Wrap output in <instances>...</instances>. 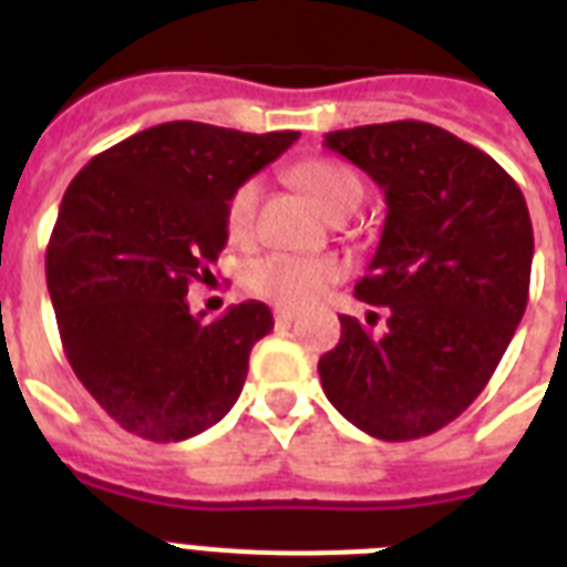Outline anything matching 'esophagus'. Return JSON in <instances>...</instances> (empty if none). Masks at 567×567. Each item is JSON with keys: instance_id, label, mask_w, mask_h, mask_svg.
<instances>
[{"instance_id": "1", "label": "esophagus", "mask_w": 567, "mask_h": 567, "mask_svg": "<svg viewBox=\"0 0 567 567\" xmlns=\"http://www.w3.org/2000/svg\"><path fill=\"white\" fill-rule=\"evenodd\" d=\"M274 318H276V323H279V327H288V323H293V318H297V311L288 309V306H276Z\"/></svg>"}]
</instances>
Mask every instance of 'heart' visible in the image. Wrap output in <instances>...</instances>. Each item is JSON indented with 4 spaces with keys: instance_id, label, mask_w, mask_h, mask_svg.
I'll return each mask as SVG.
<instances>
[{
    "instance_id": "obj_1",
    "label": "heart",
    "mask_w": 567,
    "mask_h": 567,
    "mask_svg": "<svg viewBox=\"0 0 567 567\" xmlns=\"http://www.w3.org/2000/svg\"><path fill=\"white\" fill-rule=\"evenodd\" d=\"M293 179L309 190L311 199L327 214L347 208V205L362 203V182L347 164L332 158H311L293 171ZM258 182H240L231 190L226 203V229L231 238H247L256 223L258 208ZM341 276V265L336 258L297 256V252H270L256 258L247 267V285L267 300L282 302V306H309L327 291L329 282Z\"/></svg>"
}]
</instances>
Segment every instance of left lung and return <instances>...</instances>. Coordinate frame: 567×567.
<instances>
[{
    "label": "left lung",
    "instance_id": "1",
    "mask_svg": "<svg viewBox=\"0 0 567 567\" xmlns=\"http://www.w3.org/2000/svg\"><path fill=\"white\" fill-rule=\"evenodd\" d=\"M323 146L385 194V226L355 297L391 315L382 336L341 315L320 385L373 439H423L474 403L524 318L527 203L492 155L421 120L341 128Z\"/></svg>",
    "mask_w": 567,
    "mask_h": 567
}]
</instances>
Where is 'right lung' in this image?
Returning a JSON list of instances; mask_svg holds the SVG:
<instances>
[{
	"label": "right lung",
	"mask_w": 567,
	"mask_h": 567,
	"mask_svg": "<svg viewBox=\"0 0 567 567\" xmlns=\"http://www.w3.org/2000/svg\"><path fill=\"white\" fill-rule=\"evenodd\" d=\"M297 137L173 120L93 155L70 182L47 247L49 297L75 377L123 430L185 441L240 396L274 315L247 300L205 323L188 285L212 276L229 240L231 190Z\"/></svg>",
	"instance_id": "obj_1"
}]
</instances>
